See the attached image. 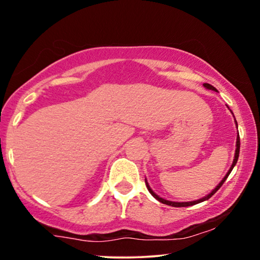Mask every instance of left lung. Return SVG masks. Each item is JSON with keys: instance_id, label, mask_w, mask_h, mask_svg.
Instances as JSON below:
<instances>
[{"instance_id": "left-lung-1", "label": "left lung", "mask_w": 260, "mask_h": 260, "mask_svg": "<svg viewBox=\"0 0 260 260\" xmlns=\"http://www.w3.org/2000/svg\"><path fill=\"white\" fill-rule=\"evenodd\" d=\"M204 85V87L205 88H208V90H212V91H216L217 92V90H216L215 87L212 86V85H210V84H203ZM228 109H229V107H228ZM231 110V109H229ZM232 111V110H231ZM232 114H233V111H232ZM233 116H234V114H233ZM235 119V117H234ZM235 124H236V128H238V123H236V120H235ZM239 153H240V137H239V133H238V137H236V149H235V154H234V160H233V163H232V167L231 168H229V170H228V173L225 174L224 175V177H223V179L221 180V182L218 183L217 186L215 187V188H213L211 192L209 193L208 196H205V197H203V198H200V199H198V200H193V202H172V200H167V199H164V198H160L159 196H157L156 193L153 192L152 189H151V187H150V185H149V182H147V180L145 179V183H146V187H147V189H149V192L151 193V196L153 197V198H156L157 200H158V202H160V203H163V204H166V205H169V206H175V208H183V206H192V205H196V204H199V203H202V202H205V200H208V199H210L211 198V197L215 194L216 192H217V190L221 188V186L223 185V183H224V181L226 180V177L229 176V174L232 173V170H233V168H234L235 167V164H236V162H238V158H239Z\"/></svg>"}]
</instances>
